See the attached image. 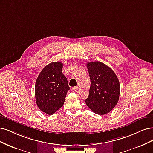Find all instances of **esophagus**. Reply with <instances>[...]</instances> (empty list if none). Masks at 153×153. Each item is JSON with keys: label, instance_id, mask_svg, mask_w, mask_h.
<instances>
[{"label": "esophagus", "instance_id": "1", "mask_svg": "<svg viewBox=\"0 0 153 153\" xmlns=\"http://www.w3.org/2000/svg\"><path fill=\"white\" fill-rule=\"evenodd\" d=\"M78 88H79V87H78V86L73 87H72V90H73V91H78Z\"/></svg>", "mask_w": 153, "mask_h": 153}]
</instances>
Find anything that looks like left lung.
<instances>
[{
	"label": "left lung",
	"instance_id": "8db88e82",
	"mask_svg": "<svg viewBox=\"0 0 153 153\" xmlns=\"http://www.w3.org/2000/svg\"><path fill=\"white\" fill-rule=\"evenodd\" d=\"M87 66L91 87L85 102L94 113L107 114L118 102L120 85L118 77L111 68L100 61L87 62Z\"/></svg>",
	"mask_w": 153,
	"mask_h": 153
}]
</instances>
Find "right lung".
I'll return each mask as SVG.
<instances>
[{"instance_id":"obj_1","label":"right lung","mask_w":153,"mask_h":153,"mask_svg":"<svg viewBox=\"0 0 153 153\" xmlns=\"http://www.w3.org/2000/svg\"><path fill=\"white\" fill-rule=\"evenodd\" d=\"M62 63L51 62L41 71L35 87L36 103L45 113L51 115L64 104L68 91V80L62 73Z\"/></svg>"}]
</instances>
